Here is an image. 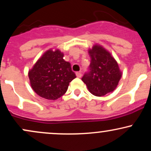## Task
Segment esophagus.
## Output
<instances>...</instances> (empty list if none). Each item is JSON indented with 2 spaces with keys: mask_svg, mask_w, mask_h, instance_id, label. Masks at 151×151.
Masks as SVG:
<instances>
[{
  "mask_svg": "<svg viewBox=\"0 0 151 151\" xmlns=\"http://www.w3.org/2000/svg\"><path fill=\"white\" fill-rule=\"evenodd\" d=\"M76 76H77V77H79V78H80V77H81V74L80 73V72H76Z\"/></svg>",
  "mask_w": 151,
  "mask_h": 151,
  "instance_id": "34e87169",
  "label": "esophagus"
}]
</instances>
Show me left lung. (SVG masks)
<instances>
[{
	"label": "left lung",
	"mask_w": 151,
	"mask_h": 151,
	"mask_svg": "<svg viewBox=\"0 0 151 151\" xmlns=\"http://www.w3.org/2000/svg\"><path fill=\"white\" fill-rule=\"evenodd\" d=\"M89 72L81 78L89 91L96 96H104L117 87L122 72L111 53L99 45L89 50Z\"/></svg>",
	"instance_id": "obj_1"
}]
</instances>
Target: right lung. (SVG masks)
Masks as SVG:
<instances>
[{
    "label": "right lung",
    "mask_w": 151,
    "mask_h": 151,
    "mask_svg": "<svg viewBox=\"0 0 151 151\" xmlns=\"http://www.w3.org/2000/svg\"><path fill=\"white\" fill-rule=\"evenodd\" d=\"M64 54L56 49L49 50L36 62L28 72L30 85L41 97L56 100L66 93L76 75L70 62L63 59Z\"/></svg>",
    "instance_id": "1"
}]
</instances>
